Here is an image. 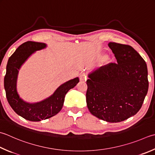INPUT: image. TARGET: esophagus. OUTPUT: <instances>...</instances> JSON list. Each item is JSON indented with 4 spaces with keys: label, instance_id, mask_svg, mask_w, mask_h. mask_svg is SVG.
<instances>
[{
    "label": "esophagus",
    "instance_id": "34e87169",
    "mask_svg": "<svg viewBox=\"0 0 155 155\" xmlns=\"http://www.w3.org/2000/svg\"><path fill=\"white\" fill-rule=\"evenodd\" d=\"M87 79V76L84 74H81L80 75V80L83 81V80H86Z\"/></svg>",
    "mask_w": 155,
    "mask_h": 155
}]
</instances>
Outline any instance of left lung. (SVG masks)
<instances>
[{
  "label": "left lung",
  "mask_w": 155,
  "mask_h": 155,
  "mask_svg": "<svg viewBox=\"0 0 155 155\" xmlns=\"http://www.w3.org/2000/svg\"><path fill=\"white\" fill-rule=\"evenodd\" d=\"M117 62L89 75L87 105L91 114L108 122H120L140 110L148 89L146 62L129 45L110 42Z\"/></svg>",
  "instance_id": "left-lung-1"
}]
</instances>
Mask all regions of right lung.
Returning <instances> with one entry per match:
<instances>
[{"instance_id":"right-lung-1","label":"right lung","mask_w":155,"mask_h":155,"mask_svg":"<svg viewBox=\"0 0 155 155\" xmlns=\"http://www.w3.org/2000/svg\"><path fill=\"white\" fill-rule=\"evenodd\" d=\"M46 45L35 41L21 44L9 58L4 78L6 97L9 105L19 116L25 120L38 122L56 115L62 110L66 94L79 82L78 77L60 85L50 97L36 104H28L19 98L16 90V82L21 66L32 53L44 48Z\"/></svg>"}]
</instances>
